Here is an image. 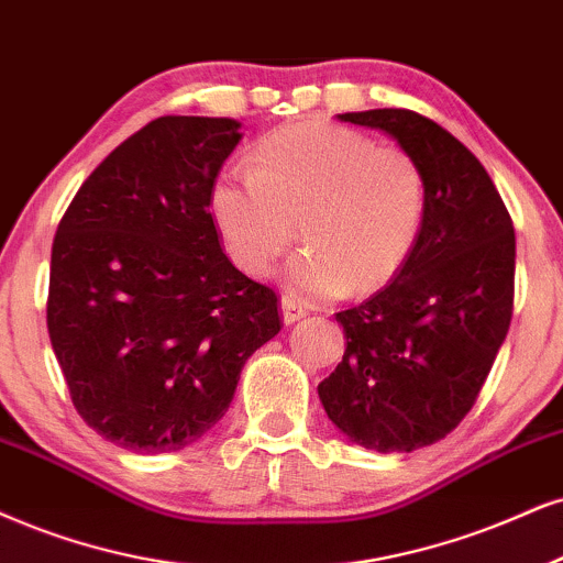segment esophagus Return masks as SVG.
Masks as SVG:
<instances>
[{
	"label": "esophagus",
	"mask_w": 563,
	"mask_h": 563,
	"mask_svg": "<svg viewBox=\"0 0 563 563\" xmlns=\"http://www.w3.org/2000/svg\"><path fill=\"white\" fill-rule=\"evenodd\" d=\"M279 308H282V321L284 323L300 321V318H305V313H308V310H305L302 305L295 300V297H287V295H284L279 300Z\"/></svg>",
	"instance_id": "34e87169"
}]
</instances>
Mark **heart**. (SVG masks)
I'll return each mask as SVG.
<instances>
[{
	"label": "heart",
	"instance_id": "b5f03b06",
	"mask_svg": "<svg viewBox=\"0 0 563 563\" xmlns=\"http://www.w3.org/2000/svg\"><path fill=\"white\" fill-rule=\"evenodd\" d=\"M426 203V175L409 151L321 122L266 135L250 169L224 172L208 192L221 245L245 274H266L300 221L305 247L282 276L302 302L391 279L420 238Z\"/></svg>",
	"mask_w": 563,
	"mask_h": 563
}]
</instances>
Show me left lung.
<instances>
[{"label": "left lung", "instance_id": "8db88e82", "mask_svg": "<svg viewBox=\"0 0 563 563\" xmlns=\"http://www.w3.org/2000/svg\"><path fill=\"white\" fill-rule=\"evenodd\" d=\"M339 120L384 130L418 158L428 203L397 276L336 313L346 350L318 397L352 443L415 451L460 426L494 367L515 305V227L485 166L441 124L409 109Z\"/></svg>", "mask_w": 563, "mask_h": 563}]
</instances>
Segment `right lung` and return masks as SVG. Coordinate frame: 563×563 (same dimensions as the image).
Returning a JSON list of instances; mask_svg holds the SVG:
<instances>
[{
	"instance_id": "right-lung-1",
	"label": "right lung",
	"mask_w": 563,
	"mask_h": 563,
	"mask_svg": "<svg viewBox=\"0 0 563 563\" xmlns=\"http://www.w3.org/2000/svg\"><path fill=\"white\" fill-rule=\"evenodd\" d=\"M240 128L158 117L90 172L57 227L52 350L80 418L137 454L208 433L282 329L274 289L232 266L208 211Z\"/></svg>"
}]
</instances>
